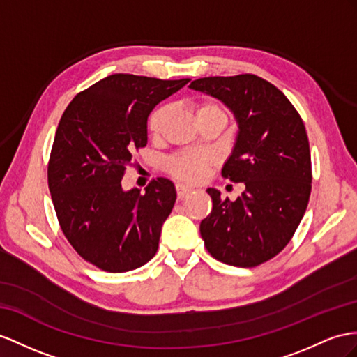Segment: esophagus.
<instances>
[{
    "mask_svg": "<svg viewBox=\"0 0 357 357\" xmlns=\"http://www.w3.org/2000/svg\"><path fill=\"white\" fill-rule=\"evenodd\" d=\"M188 193H191V188L190 187H185V185H182V184H176L178 199H184Z\"/></svg>",
    "mask_w": 357,
    "mask_h": 357,
    "instance_id": "esophagus-1",
    "label": "esophagus"
}]
</instances>
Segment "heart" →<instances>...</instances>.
<instances>
[{"label": "heart", "mask_w": 357, "mask_h": 357, "mask_svg": "<svg viewBox=\"0 0 357 357\" xmlns=\"http://www.w3.org/2000/svg\"><path fill=\"white\" fill-rule=\"evenodd\" d=\"M193 109L199 123L214 117H225V108L214 99L200 98L193 102ZM170 105L162 104L153 109L148 121V131L153 139H158L162 132L164 123L170 116ZM213 162V155L208 152H179L166 160L167 173L178 181L195 184L205 176L206 169Z\"/></svg>", "instance_id": "1"}]
</instances>
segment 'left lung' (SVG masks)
<instances>
[{
    "label": "left lung",
    "mask_w": 357,
    "mask_h": 357,
    "mask_svg": "<svg viewBox=\"0 0 357 357\" xmlns=\"http://www.w3.org/2000/svg\"><path fill=\"white\" fill-rule=\"evenodd\" d=\"M190 87L234 112L240 131L222 176L245 185L235 202L206 190L213 209L200 235L217 261L257 267L285 249L306 211L312 166L305 123L276 86L253 74L199 78Z\"/></svg>",
    "instance_id": "obj_1"
}]
</instances>
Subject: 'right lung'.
<instances>
[{"mask_svg":"<svg viewBox=\"0 0 357 357\" xmlns=\"http://www.w3.org/2000/svg\"><path fill=\"white\" fill-rule=\"evenodd\" d=\"M188 81L109 75L79 91L60 119L48 162L52 204L72 248L100 270H135L158 250L175 185L157 178L140 195L123 191L122 178L148 143L153 107Z\"/></svg>","mask_w":357,"mask_h":357,"instance_id":"add662e5","label":"right lung"}]
</instances>
